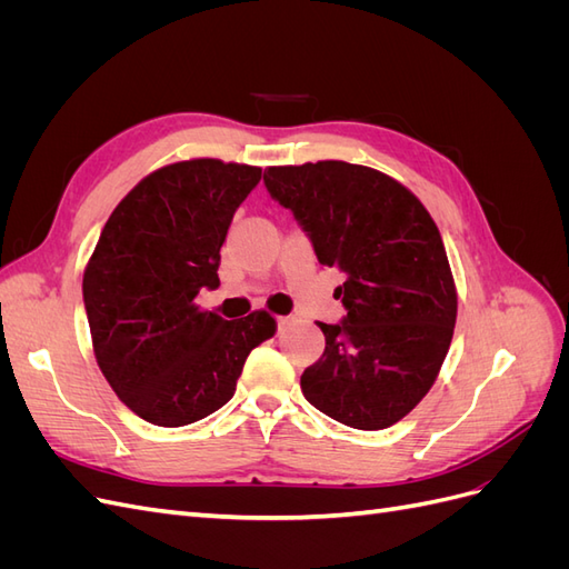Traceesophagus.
Here are the masks:
<instances>
[{"label":"esophagus","instance_id":"1","mask_svg":"<svg viewBox=\"0 0 569 569\" xmlns=\"http://www.w3.org/2000/svg\"><path fill=\"white\" fill-rule=\"evenodd\" d=\"M289 322H291V318H278V330L282 332L284 327H289Z\"/></svg>","mask_w":569,"mask_h":569}]
</instances>
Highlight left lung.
Instances as JSON below:
<instances>
[{
	"instance_id": "left-lung-1",
	"label": "left lung",
	"mask_w": 569,
	"mask_h": 569,
	"mask_svg": "<svg viewBox=\"0 0 569 569\" xmlns=\"http://www.w3.org/2000/svg\"><path fill=\"white\" fill-rule=\"evenodd\" d=\"M263 180L318 261L343 272L335 297L347 316L318 322L325 351L301 375L306 401L353 429L391 427L432 389L453 339L458 295L437 222L368 166H270Z\"/></svg>"
}]
</instances>
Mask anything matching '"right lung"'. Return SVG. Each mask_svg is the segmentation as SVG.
Listing matches in <instances>:
<instances>
[{"mask_svg": "<svg viewBox=\"0 0 569 569\" xmlns=\"http://www.w3.org/2000/svg\"><path fill=\"white\" fill-rule=\"evenodd\" d=\"M258 180V166L220 159L153 170L116 206L84 266L97 366L151 425H192L226 406L251 349L278 330L266 311L226 320L194 303L220 284V247Z\"/></svg>", "mask_w": 569, "mask_h": 569, "instance_id": "1", "label": "right lung"}]
</instances>
